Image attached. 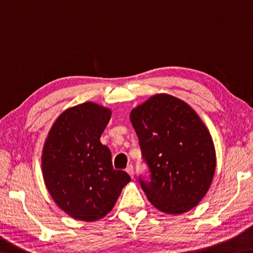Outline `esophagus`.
Here are the masks:
<instances>
[{"label": "esophagus", "instance_id": "esophagus-1", "mask_svg": "<svg viewBox=\"0 0 253 253\" xmlns=\"http://www.w3.org/2000/svg\"><path fill=\"white\" fill-rule=\"evenodd\" d=\"M126 172L130 175L131 178H134V168H133V166H131V164H129V166L126 168Z\"/></svg>", "mask_w": 253, "mask_h": 253}]
</instances>
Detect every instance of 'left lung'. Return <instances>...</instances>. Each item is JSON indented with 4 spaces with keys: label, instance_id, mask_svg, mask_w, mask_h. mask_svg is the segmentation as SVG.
<instances>
[{
    "label": "left lung",
    "instance_id": "8db88e82",
    "mask_svg": "<svg viewBox=\"0 0 253 253\" xmlns=\"http://www.w3.org/2000/svg\"><path fill=\"white\" fill-rule=\"evenodd\" d=\"M150 181L139 179L150 203L179 215L204 198L213 180L216 154L211 136L192 108L170 94H155L130 112Z\"/></svg>",
    "mask_w": 253,
    "mask_h": 253
}]
</instances>
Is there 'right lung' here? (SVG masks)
Wrapping results in <instances>:
<instances>
[{
    "label": "right lung",
    "instance_id": "obj_1",
    "mask_svg": "<svg viewBox=\"0 0 253 253\" xmlns=\"http://www.w3.org/2000/svg\"><path fill=\"white\" fill-rule=\"evenodd\" d=\"M111 110L93 102L69 108L56 119L42 148V167L51 198L71 217L93 222L115 206L130 181L114 170L111 152L100 142Z\"/></svg>",
    "mask_w": 253,
    "mask_h": 253
}]
</instances>
